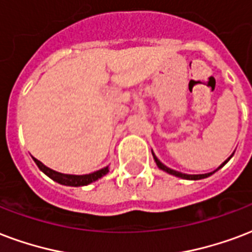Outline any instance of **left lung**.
Instances as JSON below:
<instances>
[{
    "label": "left lung",
    "mask_w": 252,
    "mask_h": 252,
    "mask_svg": "<svg viewBox=\"0 0 252 252\" xmlns=\"http://www.w3.org/2000/svg\"><path fill=\"white\" fill-rule=\"evenodd\" d=\"M233 155H234V153H233ZM233 155H231V156H233ZM231 156H230V157H231ZM230 157H228L227 160L224 161L223 164L220 165V168H222V166H223V165L226 164V162H227L228 160H230ZM153 158H155L157 166H158V168H160L161 170H164V172H168L169 174H173V176H176V177L185 178V180H201V178L209 177V176H211V174L214 173V172H213V173H206V174H185V173H180V172H177V170H173V169L168 168V166H165L164 164H161L160 160H158V158H157V157L155 156V155H153ZM220 168H218V169H220Z\"/></svg>",
    "instance_id": "obj_1"
}]
</instances>
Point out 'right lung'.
<instances>
[{
	"mask_svg": "<svg viewBox=\"0 0 252 252\" xmlns=\"http://www.w3.org/2000/svg\"><path fill=\"white\" fill-rule=\"evenodd\" d=\"M35 161V164L38 165V168L41 169L42 172L47 174L51 180L54 181H57L58 184H62V185H67V186H84L88 185V184H91V182L96 181V180H99L100 177H103L104 174L108 173V168L100 169V170H97V172H94L91 174H84V176H72V174H62V173H58L53 169L47 168L45 165L42 164L41 161H38L36 158H34Z\"/></svg>",
	"mask_w": 252,
	"mask_h": 252,
	"instance_id": "add662e5",
	"label": "right lung"
}]
</instances>
